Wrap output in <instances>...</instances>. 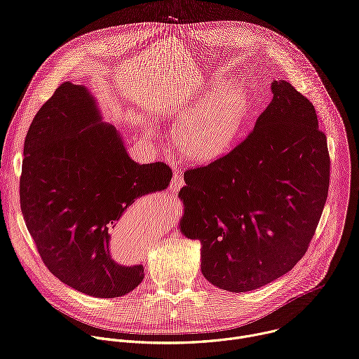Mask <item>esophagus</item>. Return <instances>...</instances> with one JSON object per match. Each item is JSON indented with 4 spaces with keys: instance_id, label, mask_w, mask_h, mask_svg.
<instances>
[{
    "instance_id": "1",
    "label": "esophagus",
    "mask_w": 359,
    "mask_h": 359,
    "mask_svg": "<svg viewBox=\"0 0 359 359\" xmlns=\"http://www.w3.org/2000/svg\"><path fill=\"white\" fill-rule=\"evenodd\" d=\"M183 184H184V180H183L182 175L180 173H175L173 177H172V182H170V186H169V191L170 193H177L182 189Z\"/></svg>"
}]
</instances>
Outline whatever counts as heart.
I'll return each mask as SVG.
<instances>
[{"mask_svg": "<svg viewBox=\"0 0 359 359\" xmlns=\"http://www.w3.org/2000/svg\"><path fill=\"white\" fill-rule=\"evenodd\" d=\"M212 88L182 109L173 129L175 146L194 163L226 156L240 140L251 114L250 90L243 82L219 75Z\"/></svg>", "mask_w": 359, "mask_h": 359, "instance_id": "b5f03b06", "label": "heart"}]
</instances>
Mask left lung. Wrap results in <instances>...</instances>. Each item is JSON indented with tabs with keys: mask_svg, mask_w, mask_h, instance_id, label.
<instances>
[{
	"mask_svg": "<svg viewBox=\"0 0 359 359\" xmlns=\"http://www.w3.org/2000/svg\"><path fill=\"white\" fill-rule=\"evenodd\" d=\"M252 132L226 156L184 172L182 234L198 240L200 269L230 292L287 274L316 233L330 186L327 137L311 102L287 81Z\"/></svg>",
	"mask_w": 359,
	"mask_h": 359,
	"instance_id": "8db88e82",
	"label": "left lung"
}]
</instances>
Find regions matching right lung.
<instances>
[{
  "instance_id": "1",
  "label": "right lung",
  "mask_w": 359,
  "mask_h": 359,
  "mask_svg": "<svg viewBox=\"0 0 359 359\" xmlns=\"http://www.w3.org/2000/svg\"><path fill=\"white\" fill-rule=\"evenodd\" d=\"M172 180L162 163L139 165L102 121L95 96L64 82L35 115L24 143L21 212L42 262L67 285L96 298L133 291L143 266L111 257V233L132 204Z\"/></svg>"
}]
</instances>
